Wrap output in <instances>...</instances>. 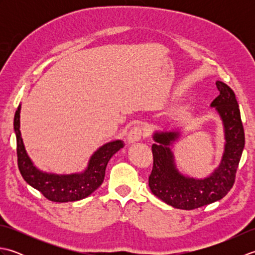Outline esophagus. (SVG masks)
Segmentation results:
<instances>
[{
  "mask_svg": "<svg viewBox=\"0 0 255 255\" xmlns=\"http://www.w3.org/2000/svg\"><path fill=\"white\" fill-rule=\"evenodd\" d=\"M145 136H147V130H145V128L143 126H141V125H136V126H133L130 129V131L128 132L127 141L129 143L136 142Z\"/></svg>",
  "mask_w": 255,
  "mask_h": 255,
  "instance_id": "1",
  "label": "esophagus"
}]
</instances>
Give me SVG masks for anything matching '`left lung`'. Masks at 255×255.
Wrapping results in <instances>:
<instances>
[{
  "instance_id": "8db88e82",
  "label": "left lung",
  "mask_w": 255,
  "mask_h": 255,
  "mask_svg": "<svg viewBox=\"0 0 255 255\" xmlns=\"http://www.w3.org/2000/svg\"><path fill=\"white\" fill-rule=\"evenodd\" d=\"M219 95L211 103L225 127V152L220 165L203 180L181 174L174 164L170 145L178 137L176 131L154 133L152 145L153 166L149 187L156 197L178 209L192 210L224 198L232 188L238 165L245 148V130L235 92L217 81Z\"/></svg>"
}]
</instances>
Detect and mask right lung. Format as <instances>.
<instances>
[{
    "label": "right lung",
    "instance_id": "add662e5",
    "mask_svg": "<svg viewBox=\"0 0 255 255\" xmlns=\"http://www.w3.org/2000/svg\"><path fill=\"white\" fill-rule=\"evenodd\" d=\"M20 105L14 116V130L17 143V164L21 176L30 186L38 189L44 196L56 203L75 202L83 199L99 188L104 181L108 161L125 143L122 140L108 142L92 155L89 166L83 173L70 175L48 174L37 170L32 164L26 150L19 131Z\"/></svg>",
    "mask_w": 255,
    "mask_h": 255
}]
</instances>
